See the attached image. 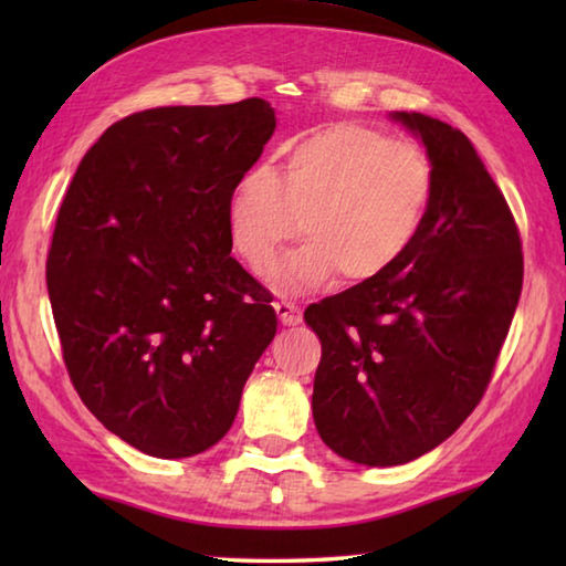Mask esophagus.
Here are the masks:
<instances>
[{
	"label": "esophagus",
	"instance_id": "1",
	"mask_svg": "<svg viewBox=\"0 0 566 566\" xmlns=\"http://www.w3.org/2000/svg\"><path fill=\"white\" fill-rule=\"evenodd\" d=\"M274 312L280 314L282 324H300L302 322V310L292 300H276Z\"/></svg>",
	"mask_w": 566,
	"mask_h": 566
}]
</instances>
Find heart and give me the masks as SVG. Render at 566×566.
<instances>
[{"label":"heart","instance_id":"obj_1","mask_svg":"<svg viewBox=\"0 0 566 566\" xmlns=\"http://www.w3.org/2000/svg\"><path fill=\"white\" fill-rule=\"evenodd\" d=\"M434 195L427 155L377 127L339 122L300 142L276 169H247L229 195V239L254 274L304 229V244L274 266L280 290L302 292L342 274L369 284L417 244Z\"/></svg>","mask_w":566,"mask_h":566}]
</instances>
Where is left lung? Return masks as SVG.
<instances>
[{"instance_id":"1","label":"left lung","mask_w":566,"mask_h":566,"mask_svg":"<svg viewBox=\"0 0 566 566\" xmlns=\"http://www.w3.org/2000/svg\"><path fill=\"white\" fill-rule=\"evenodd\" d=\"M395 119L434 169L417 244L381 280L304 312L322 342L314 424L332 452L367 467L411 462L472 415L524 280L520 227L464 132L419 112Z\"/></svg>"}]
</instances>
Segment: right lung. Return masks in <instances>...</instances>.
Returning <instances> with one entry per match:
<instances>
[{
	"label": "right lung",
	"instance_id": "1",
	"mask_svg": "<svg viewBox=\"0 0 566 566\" xmlns=\"http://www.w3.org/2000/svg\"><path fill=\"white\" fill-rule=\"evenodd\" d=\"M276 127L270 102L155 107L114 122L66 189L46 290L76 395L139 452L222 439L276 332L232 252L227 205Z\"/></svg>",
	"mask_w": 566,
	"mask_h": 566
}]
</instances>
